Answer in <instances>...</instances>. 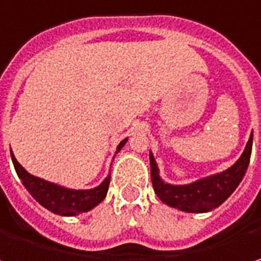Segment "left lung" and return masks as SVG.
<instances>
[{"instance_id": "obj_1", "label": "left lung", "mask_w": 261, "mask_h": 261, "mask_svg": "<svg viewBox=\"0 0 261 261\" xmlns=\"http://www.w3.org/2000/svg\"><path fill=\"white\" fill-rule=\"evenodd\" d=\"M251 147H253V137H250L243 154L231 168L182 186L165 182L161 178L154 156L150 152V175H152L153 190L165 204L182 212L206 213L216 209L232 194L235 188L243 181L250 164Z\"/></svg>"}]
</instances>
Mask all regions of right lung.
I'll return each mask as SVG.
<instances>
[{
    "label": "right lung",
    "mask_w": 261,
    "mask_h": 261,
    "mask_svg": "<svg viewBox=\"0 0 261 261\" xmlns=\"http://www.w3.org/2000/svg\"><path fill=\"white\" fill-rule=\"evenodd\" d=\"M128 139H124L117 147V153L124 147ZM11 161L16 168L18 178L21 179L23 186L26 187L32 197L35 198L45 209H48L55 215L61 216H77L80 213L89 212L105 198L108 193L111 175H108L97 187L90 190H73V188L63 187L58 184L49 182L43 178L32 175L18 164L11 152Z\"/></svg>",
    "instance_id": "obj_1"
}]
</instances>
